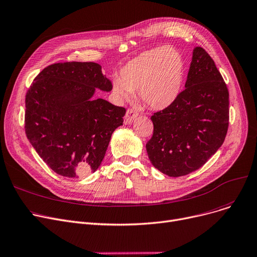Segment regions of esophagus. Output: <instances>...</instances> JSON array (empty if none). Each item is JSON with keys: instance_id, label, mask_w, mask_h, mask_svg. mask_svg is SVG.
I'll use <instances>...</instances> for the list:
<instances>
[{"instance_id": "34e87169", "label": "esophagus", "mask_w": 257, "mask_h": 257, "mask_svg": "<svg viewBox=\"0 0 257 257\" xmlns=\"http://www.w3.org/2000/svg\"><path fill=\"white\" fill-rule=\"evenodd\" d=\"M138 115H139V114H138L137 111L130 108V109L126 111L125 116H124V123H125V124H131V123L134 121V119H135L136 117H138Z\"/></svg>"}]
</instances>
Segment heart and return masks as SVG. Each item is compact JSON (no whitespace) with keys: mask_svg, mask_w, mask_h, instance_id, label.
Listing matches in <instances>:
<instances>
[{"mask_svg":"<svg viewBox=\"0 0 257 257\" xmlns=\"http://www.w3.org/2000/svg\"><path fill=\"white\" fill-rule=\"evenodd\" d=\"M185 59L172 47L143 52L128 61L113 83L115 93L123 100L133 92L153 110H164L178 98L185 79Z\"/></svg>","mask_w":257,"mask_h":257,"instance_id":"1","label":"heart"}]
</instances>
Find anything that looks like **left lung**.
Masks as SVG:
<instances>
[{
    "label": "left lung",
    "instance_id": "8db88e82",
    "mask_svg": "<svg viewBox=\"0 0 257 257\" xmlns=\"http://www.w3.org/2000/svg\"><path fill=\"white\" fill-rule=\"evenodd\" d=\"M176 101L152 116L148 158L162 173L178 177L200 167L223 144L229 124V93L214 60L196 47Z\"/></svg>",
    "mask_w": 257,
    "mask_h": 257
}]
</instances>
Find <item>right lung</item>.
<instances>
[{"label":"right lung","mask_w":257,"mask_h":257,"mask_svg":"<svg viewBox=\"0 0 257 257\" xmlns=\"http://www.w3.org/2000/svg\"><path fill=\"white\" fill-rule=\"evenodd\" d=\"M112 83L94 62H64L45 67L26 94L25 131L49 167L65 177L86 176L101 164L125 109L102 98Z\"/></svg>","instance_id":"1"}]
</instances>
